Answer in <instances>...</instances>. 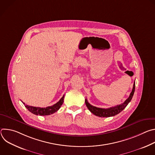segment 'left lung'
Returning <instances> with one entry per match:
<instances>
[{
    "label": "left lung",
    "mask_w": 155,
    "mask_h": 155,
    "mask_svg": "<svg viewBox=\"0 0 155 155\" xmlns=\"http://www.w3.org/2000/svg\"><path fill=\"white\" fill-rule=\"evenodd\" d=\"M135 91V81L133 84V87H132V90L129 96V97L121 104L118 105L115 107H110L108 108H102L96 107L94 106L91 105L89 102H87V99H85V104L87 108L89 109L90 111L94 115L98 116L99 117H114L117 115V114H120L122 110L125 108V107L128 105V104L131 101L132 97H133L134 93Z\"/></svg>",
    "instance_id": "left-lung-1"
}]
</instances>
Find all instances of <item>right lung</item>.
I'll use <instances>...</instances> for the list:
<instances>
[{
  "label": "right lung",
  "mask_w": 155,
  "mask_h": 155,
  "mask_svg": "<svg viewBox=\"0 0 155 155\" xmlns=\"http://www.w3.org/2000/svg\"><path fill=\"white\" fill-rule=\"evenodd\" d=\"M64 98V95L62 97V98L56 104H55L51 106L43 107V108L28 105H26L25 103H24L23 102H22L23 103V104L25 105L26 108L32 114L36 115L46 116V115H49L53 114L58 111V110L60 108L61 106L63 104Z\"/></svg>",
  "instance_id": "add662e5"
}]
</instances>
